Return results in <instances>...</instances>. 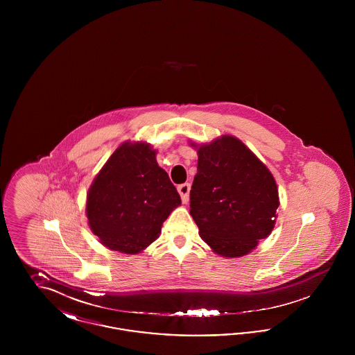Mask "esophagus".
Instances as JSON below:
<instances>
[{
  "label": "esophagus",
  "instance_id": "1",
  "mask_svg": "<svg viewBox=\"0 0 355 355\" xmlns=\"http://www.w3.org/2000/svg\"><path fill=\"white\" fill-rule=\"evenodd\" d=\"M189 191H190V184L185 182V184H181L178 186V193H180L184 203L189 202Z\"/></svg>",
  "mask_w": 355,
  "mask_h": 355
}]
</instances>
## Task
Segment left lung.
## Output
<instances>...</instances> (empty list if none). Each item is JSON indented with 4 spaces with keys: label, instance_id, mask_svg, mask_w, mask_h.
<instances>
[{
    "label": "left lung",
    "instance_id": "obj_1",
    "mask_svg": "<svg viewBox=\"0 0 355 355\" xmlns=\"http://www.w3.org/2000/svg\"><path fill=\"white\" fill-rule=\"evenodd\" d=\"M191 146L198 166L190 214L200 236L222 257L250 253L275 225L279 197L270 170L233 135Z\"/></svg>",
    "mask_w": 355,
    "mask_h": 355
}]
</instances>
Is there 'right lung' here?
<instances>
[{"label":"right lung","mask_w":355,"mask_h":355,"mask_svg":"<svg viewBox=\"0 0 355 355\" xmlns=\"http://www.w3.org/2000/svg\"><path fill=\"white\" fill-rule=\"evenodd\" d=\"M155 154L146 142H123L89 187L90 230L110 250L141 253L159 236L164 220L181 205Z\"/></svg>","instance_id":"1"}]
</instances>
